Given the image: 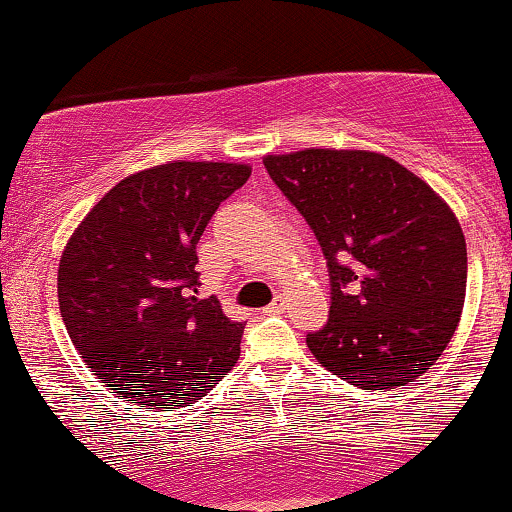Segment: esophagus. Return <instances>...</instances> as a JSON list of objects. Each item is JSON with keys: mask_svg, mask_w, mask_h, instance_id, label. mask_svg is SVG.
<instances>
[{"mask_svg": "<svg viewBox=\"0 0 512 512\" xmlns=\"http://www.w3.org/2000/svg\"><path fill=\"white\" fill-rule=\"evenodd\" d=\"M286 310V298L284 296H276L272 303L267 305V308H264V313H269V315H274V313H284Z\"/></svg>", "mask_w": 512, "mask_h": 512, "instance_id": "obj_1", "label": "esophagus"}]
</instances>
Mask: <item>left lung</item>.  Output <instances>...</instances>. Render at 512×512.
Returning <instances> with one entry per match:
<instances>
[{
  "label": "left lung",
  "instance_id": "8db88e82",
  "mask_svg": "<svg viewBox=\"0 0 512 512\" xmlns=\"http://www.w3.org/2000/svg\"><path fill=\"white\" fill-rule=\"evenodd\" d=\"M264 168L330 267V320L308 334L310 354L361 390L414 385L462 315L467 245L455 211L375 151L313 146L264 156Z\"/></svg>",
  "mask_w": 512,
  "mask_h": 512
}]
</instances>
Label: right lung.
<instances>
[{
  "label": "right lung",
  "instance_id": "1",
  "mask_svg": "<svg viewBox=\"0 0 512 512\" xmlns=\"http://www.w3.org/2000/svg\"><path fill=\"white\" fill-rule=\"evenodd\" d=\"M252 168L168 161L120 180L76 226L57 269L60 313L91 373L129 404L207 395L240 356L243 322L199 296L197 243Z\"/></svg>",
  "mask_w": 512,
  "mask_h": 512
}]
</instances>
